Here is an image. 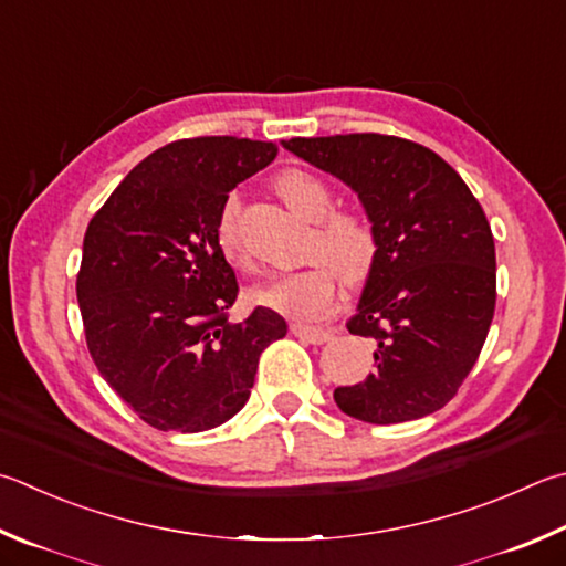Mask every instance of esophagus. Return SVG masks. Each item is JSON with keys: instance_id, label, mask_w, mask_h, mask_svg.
Here are the masks:
<instances>
[{"instance_id": "obj_1", "label": "esophagus", "mask_w": 566, "mask_h": 566, "mask_svg": "<svg viewBox=\"0 0 566 566\" xmlns=\"http://www.w3.org/2000/svg\"><path fill=\"white\" fill-rule=\"evenodd\" d=\"M292 334L296 338H302V342H306V344H326L328 338L334 336L332 328L306 326V324H292Z\"/></svg>"}]
</instances>
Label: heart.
<instances>
[{"label":"heart","mask_w":566,"mask_h":566,"mask_svg":"<svg viewBox=\"0 0 566 566\" xmlns=\"http://www.w3.org/2000/svg\"><path fill=\"white\" fill-rule=\"evenodd\" d=\"M282 200L314 222L312 238L306 242V260L314 264L300 272L272 276L250 292L252 300L274 312L316 318L332 310L338 294L336 274L346 282H358L371 272L378 240L371 220L356 210H334L336 192L324 178L302 168H286L274 180ZM240 195L230 192L218 214V242L230 262L244 266L248 260L238 240Z\"/></svg>","instance_id":"1"}]
</instances>
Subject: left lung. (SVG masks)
Masks as SVG:
<instances>
[{"instance_id": "1", "label": "left lung", "mask_w": 566, "mask_h": 566, "mask_svg": "<svg viewBox=\"0 0 566 566\" xmlns=\"http://www.w3.org/2000/svg\"><path fill=\"white\" fill-rule=\"evenodd\" d=\"M282 146L348 185L378 252L346 328L374 338V374L334 390L364 423L436 413L475 366L495 314V240L475 195L438 153L378 133Z\"/></svg>"}]
</instances>
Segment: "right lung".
I'll list each match as a JSON object with an SVG mask.
<instances>
[{"label": "right lung", "instance_id": "add662e5", "mask_svg": "<svg viewBox=\"0 0 566 566\" xmlns=\"http://www.w3.org/2000/svg\"><path fill=\"white\" fill-rule=\"evenodd\" d=\"M274 143L205 136L150 153L88 222L76 296L104 381L158 430L202 433L248 403L260 354L286 334L256 306L230 322L238 280L218 214Z\"/></svg>", "mask_w": 566, "mask_h": 566}]
</instances>
